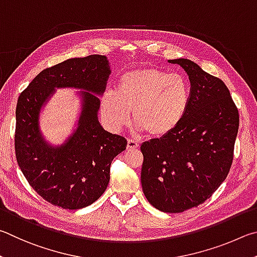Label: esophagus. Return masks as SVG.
<instances>
[{
	"label": "esophagus",
	"instance_id": "obj_1",
	"mask_svg": "<svg viewBox=\"0 0 257 257\" xmlns=\"http://www.w3.org/2000/svg\"><path fill=\"white\" fill-rule=\"evenodd\" d=\"M126 148H127L128 150L138 149V148H139V143L136 142L134 140H130V139H128V140H127V147H126Z\"/></svg>",
	"mask_w": 257,
	"mask_h": 257
}]
</instances>
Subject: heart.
I'll use <instances>...</instances> for the list:
<instances>
[{
	"instance_id": "obj_1",
	"label": "heart",
	"mask_w": 257,
	"mask_h": 257,
	"mask_svg": "<svg viewBox=\"0 0 257 257\" xmlns=\"http://www.w3.org/2000/svg\"><path fill=\"white\" fill-rule=\"evenodd\" d=\"M191 101V84L181 74L158 67L125 72L117 82V92L107 90L101 97V114L112 130L130 121L152 138L173 133L185 117Z\"/></svg>"
}]
</instances>
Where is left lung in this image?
I'll use <instances>...</instances> for the list:
<instances>
[{"mask_svg": "<svg viewBox=\"0 0 257 257\" xmlns=\"http://www.w3.org/2000/svg\"><path fill=\"white\" fill-rule=\"evenodd\" d=\"M191 101L173 133L141 146L142 190L163 212L179 213L210 199L230 170L239 114L227 85L186 58Z\"/></svg>", "mask_w": 257, "mask_h": 257, "instance_id": "1", "label": "left lung"}]
</instances>
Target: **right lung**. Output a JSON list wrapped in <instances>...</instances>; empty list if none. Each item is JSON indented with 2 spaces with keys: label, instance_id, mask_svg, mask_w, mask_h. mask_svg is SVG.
I'll use <instances>...</instances> for the list:
<instances>
[{
  "label": "right lung",
  "instance_id": "add662e5",
  "mask_svg": "<svg viewBox=\"0 0 257 257\" xmlns=\"http://www.w3.org/2000/svg\"><path fill=\"white\" fill-rule=\"evenodd\" d=\"M110 70L106 56L70 58L43 70L20 93L16 109L15 148L18 165L29 185L45 201L78 210L96 202L106 191L112 159L126 149L124 137L105 131L97 112ZM84 92L78 128L64 146L53 148L39 131L40 108L54 87Z\"/></svg>",
  "mask_w": 257,
  "mask_h": 257
}]
</instances>
